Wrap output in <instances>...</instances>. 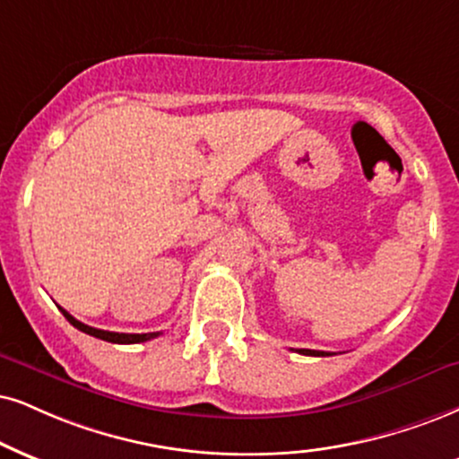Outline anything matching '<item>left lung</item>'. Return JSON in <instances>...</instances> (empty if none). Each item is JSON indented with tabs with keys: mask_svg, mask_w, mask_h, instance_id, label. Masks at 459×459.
<instances>
[{
	"mask_svg": "<svg viewBox=\"0 0 459 459\" xmlns=\"http://www.w3.org/2000/svg\"><path fill=\"white\" fill-rule=\"evenodd\" d=\"M298 353L315 355V358H325V355H332V353H325V351H313V349H298Z\"/></svg>",
	"mask_w": 459,
	"mask_h": 459,
	"instance_id": "left-lung-1",
	"label": "left lung"
}]
</instances>
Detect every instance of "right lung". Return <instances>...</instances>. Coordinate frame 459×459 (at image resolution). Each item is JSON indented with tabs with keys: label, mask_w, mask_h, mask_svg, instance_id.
I'll return each instance as SVG.
<instances>
[{
	"label": "right lung",
	"mask_w": 459,
	"mask_h": 459,
	"mask_svg": "<svg viewBox=\"0 0 459 459\" xmlns=\"http://www.w3.org/2000/svg\"><path fill=\"white\" fill-rule=\"evenodd\" d=\"M61 313L70 324L76 327V330H81L84 333H89V336H95V338H101V341L106 342H117V344H134V342H146L151 341V338H157L161 332H151V333H118V332H106V330H98V327H91V325H84L81 324L78 319H74V316L67 313V310L59 308Z\"/></svg>",
	"instance_id": "1"
}]
</instances>
